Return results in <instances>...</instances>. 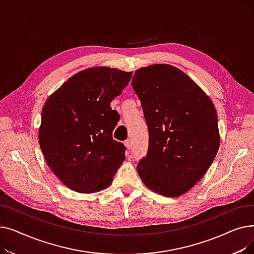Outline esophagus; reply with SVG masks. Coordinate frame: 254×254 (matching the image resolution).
<instances>
[{"label": "esophagus", "mask_w": 254, "mask_h": 254, "mask_svg": "<svg viewBox=\"0 0 254 254\" xmlns=\"http://www.w3.org/2000/svg\"><path fill=\"white\" fill-rule=\"evenodd\" d=\"M125 145H126V147H127L128 150H130V149H131V142H130V140H129V139L126 140Z\"/></svg>", "instance_id": "34e87169"}]
</instances>
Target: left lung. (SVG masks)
<instances>
[{"instance_id":"1","label":"left lung","mask_w":254,"mask_h":254,"mask_svg":"<svg viewBox=\"0 0 254 254\" xmlns=\"http://www.w3.org/2000/svg\"><path fill=\"white\" fill-rule=\"evenodd\" d=\"M131 86L141 101L149 145L137 171L151 190L169 197L203 178L219 148L217 113L210 98L171 64L136 71Z\"/></svg>"}]
</instances>
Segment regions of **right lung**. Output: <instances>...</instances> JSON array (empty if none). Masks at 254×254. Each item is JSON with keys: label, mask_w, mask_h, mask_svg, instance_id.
Segmentation results:
<instances>
[{"label": "right lung", "mask_w": 254, "mask_h": 254, "mask_svg": "<svg viewBox=\"0 0 254 254\" xmlns=\"http://www.w3.org/2000/svg\"><path fill=\"white\" fill-rule=\"evenodd\" d=\"M130 77L131 72L95 66L69 78L47 99L40 148L70 190L91 193L105 189L125 161L126 146L112 138L119 114L110 103Z\"/></svg>", "instance_id": "obj_1"}]
</instances>
